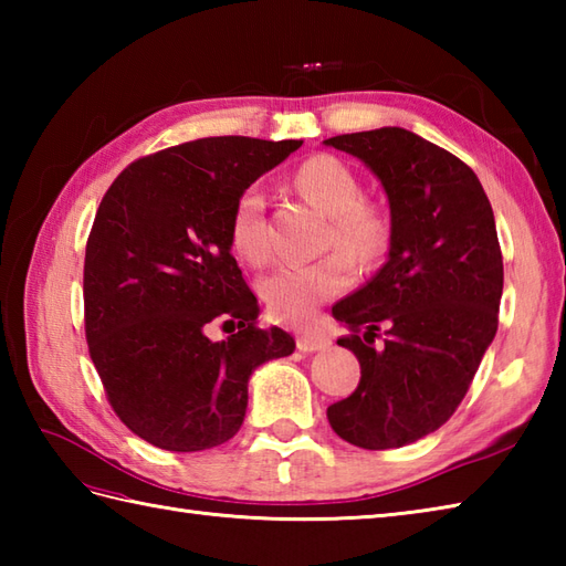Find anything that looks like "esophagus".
Instances as JSON below:
<instances>
[{"mask_svg": "<svg viewBox=\"0 0 566 566\" xmlns=\"http://www.w3.org/2000/svg\"><path fill=\"white\" fill-rule=\"evenodd\" d=\"M331 343L323 338L321 333H316V331H304V333H298V338H296V347L302 353H318V350H326Z\"/></svg>", "mask_w": 566, "mask_h": 566, "instance_id": "1", "label": "esophagus"}]
</instances>
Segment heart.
I'll use <instances>...</instances> for the list:
<instances>
[{
    "mask_svg": "<svg viewBox=\"0 0 566 566\" xmlns=\"http://www.w3.org/2000/svg\"><path fill=\"white\" fill-rule=\"evenodd\" d=\"M294 185L318 211L331 216L328 243L340 248L314 262H286L264 276L262 296L272 314L286 323H304L323 302L350 290L355 264L347 255L359 264L384 255L389 245V221L379 207L363 199L357 175L333 155L304 160L296 167ZM231 243L238 255L252 264L270 258L264 197L258 187L240 191L233 203Z\"/></svg>",
    "mask_w": 566,
    "mask_h": 566,
    "instance_id": "b5f03b06",
    "label": "heart"
}]
</instances>
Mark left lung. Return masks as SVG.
Wrapping results in <instances>:
<instances>
[{"label": "left lung", "instance_id": "8db88e82", "mask_svg": "<svg viewBox=\"0 0 566 566\" xmlns=\"http://www.w3.org/2000/svg\"><path fill=\"white\" fill-rule=\"evenodd\" d=\"M323 143L363 160L391 211L389 260L333 306L350 328L338 345L355 353L363 377L328 406V420L357 448H403L454 413L496 335L494 211L472 167L411 130L384 126Z\"/></svg>", "mask_w": 566, "mask_h": 566}]
</instances>
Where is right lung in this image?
<instances>
[{"label":"right lung","mask_w":566,"mask_h":566,"mask_svg":"<svg viewBox=\"0 0 566 566\" xmlns=\"http://www.w3.org/2000/svg\"><path fill=\"white\" fill-rule=\"evenodd\" d=\"M304 140L216 136L130 163L106 191L84 252V333L106 399L138 438L199 452L243 426L248 379L294 353L258 326V298L231 255V211ZM233 325L226 342L206 333Z\"/></svg>","instance_id":"obj_1"}]
</instances>
